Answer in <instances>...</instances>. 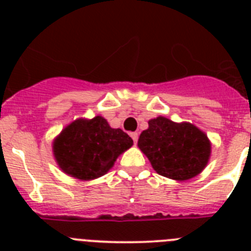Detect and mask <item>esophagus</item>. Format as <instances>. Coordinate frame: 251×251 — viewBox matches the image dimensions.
Here are the masks:
<instances>
[{
    "instance_id": "34e87169",
    "label": "esophagus",
    "mask_w": 251,
    "mask_h": 251,
    "mask_svg": "<svg viewBox=\"0 0 251 251\" xmlns=\"http://www.w3.org/2000/svg\"><path fill=\"white\" fill-rule=\"evenodd\" d=\"M130 137H132L133 142H134V145H137V141H138V133L132 132V133H130Z\"/></svg>"
}]
</instances>
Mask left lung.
Returning <instances> with one entry per match:
<instances>
[{"mask_svg": "<svg viewBox=\"0 0 251 251\" xmlns=\"http://www.w3.org/2000/svg\"><path fill=\"white\" fill-rule=\"evenodd\" d=\"M138 147L157 174L172 179H188L207 165L211 146L207 136L190 123H175L165 117L148 122Z\"/></svg>", "mask_w": 251, "mask_h": 251, "instance_id": "obj_1", "label": "left lung"}]
</instances>
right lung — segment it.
<instances>
[{
  "mask_svg": "<svg viewBox=\"0 0 251 251\" xmlns=\"http://www.w3.org/2000/svg\"><path fill=\"white\" fill-rule=\"evenodd\" d=\"M133 145L122 129H113L101 117L77 119L54 142V154L60 168L79 179L105 175L117 157Z\"/></svg>",
  "mask_w": 251,
  "mask_h": 251,
  "instance_id": "add662e5",
  "label": "right lung"
}]
</instances>
